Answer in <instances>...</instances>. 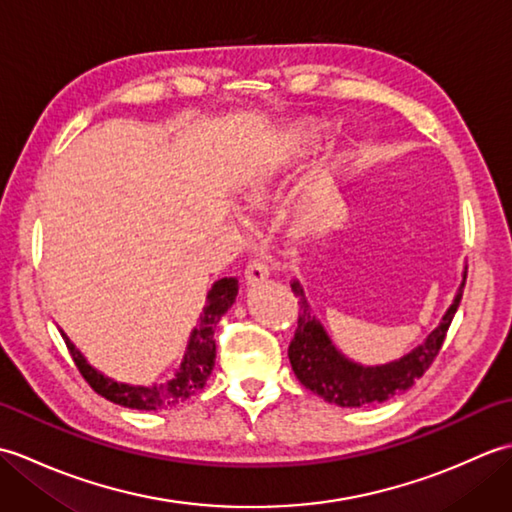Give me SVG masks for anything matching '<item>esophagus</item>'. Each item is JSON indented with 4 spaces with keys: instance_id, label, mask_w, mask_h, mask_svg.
Returning <instances> with one entry per match:
<instances>
[{
    "instance_id": "esophagus-1",
    "label": "esophagus",
    "mask_w": 512,
    "mask_h": 512,
    "mask_svg": "<svg viewBox=\"0 0 512 512\" xmlns=\"http://www.w3.org/2000/svg\"><path fill=\"white\" fill-rule=\"evenodd\" d=\"M268 277V262L264 257H253L248 262L246 270H244V281L248 286L262 284V281Z\"/></svg>"
}]
</instances>
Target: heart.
I'll list each match as a JSON object with an SVG mask.
<instances>
[{
	"instance_id": "1",
	"label": "heart",
	"mask_w": 512,
	"mask_h": 512,
	"mask_svg": "<svg viewBox=\"0 0 512 512\" xmlns=\"http://www.w3.org/2000/svg\"><path fill=\"white\" fill-rule=\"evenodd\" d=\"M323 136V125L317 121H301L290 132L288 149L279 154L266 156L262 160L248 162V165L237 173L235 178V195L246 204H262L277 176L284 171L292 160L299 158L303 151L312 149Z\"/></svg>"
}]
</instances>
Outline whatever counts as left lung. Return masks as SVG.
<instances>
[{
	"mask_svg": "<svg viewBox=\"0 0 512 512\" xmlns=\"http://www.w3.org/2000/svg\"><path fill=\"white\" fill-rule=\"evenodd\" d=\"M466 281V268L462 275V284L455 292V299L444 312L440 325L433 330L427 339L398 361L385 365H361L354 363L336 350V345L323 330L317 314L312 312L306 299V292L299 281H292V292H295L299 303V319L295 339L290 341L288 358L292 372L299 378V383L310 389L312 394L321 396L325 402L339 407H367L376 402H385L396 394L407 391L416 380L431 367L433 358L438 356L440 347L447 336L449 325L458 312L462 292Z\"/></svg>",
	"mask_w": 512,
	"mask_h": 512,
	"instance_id": "8db88e82",
	"label": "left lung"
}]
</instances>
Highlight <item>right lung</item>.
<instances>
[{
	"mask_svg": "<svg viewBox=\"0 0 512 512\" xmlns=\"http://www.w3.org/2000/svg\"><path fill=\"white\" fill-rule=\"evenodd\" d=\"M237 297V279L235 277H224L217 279L206 292V306L200 314V321L195 325L187 352L182 356V363L178 365L176 374L169 378L167 383L160 385H129V383H118V380L105 376L99 369L92 367L85 356L76 350V345L68 339V334L63 330L61 336L65 345L74 358L76 367H79L81 376L88 380L90 387L116 405L127 407V409H140V411H156V409H167L176 407L180 402L191 398L193 394L206 385V378L211 376L213 365H215V325L222 319V314L233 306Z\"/></svg>",
	"mask_w": 512,
	"mask_h": 512,
	"instance_id": "right-lung-1",
	"label": "right lung"
}]
</instances>
